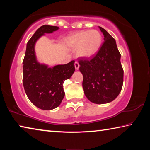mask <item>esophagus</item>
Wrapping results in <instances>:
<instances>
[{
    "label": "esophagus",
    "mask_w": 150,
    "mask_h": 150,
    "mask_svg": "<svg viewBox=\"0 0 150 150\" xmlns=\"http://www.w3.org/2000/svg\"><path fill=\"white\" fill-rule=\"evenodd\" d=\"M79 63H78V62H75V69H77V70H78L79 69Z\"/></svg>",
    "instance_id": "obj_1"
}]
</instances>
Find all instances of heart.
<instances>
[{"instance_id": "obj_1", "label": "heart", "mask_w": 150, "mask_h": 150, "mask_svg": "<svg viewBox=\"0 0 150 150\" xmlns=\"http://www.w3.org/2000/svg\"><path fill=\"white\" fill-rule=\"evenodd\" d=\"M67 42L71 47L79 48L78 54L80 56L90 57L99 50L103 43V36L98 30H83L71 35Z\"/></svg>"}]
</instances>
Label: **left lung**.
I'll list each match as a JSON object with an SVG mask.
<instances>
[{"label":"left lung","mask_w":150,"mask_h":150,"mask_svg":"<svg viewBox=\"0 0 150 150\" xmlns=\"http://www.w3.org/2000/svg\"><path fill=\"white\" fill-rule=\"evenodd\" d=\"M105 41L93 56L79 58L83 75V88L87 98L96 104L110 103L117 97L123 85L124 71L115 40L103 28Z\"/></svg>","instance_id":"1"}]
</instances>
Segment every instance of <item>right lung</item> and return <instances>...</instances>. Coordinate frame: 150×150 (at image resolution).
<instances>
[{
	"label": "right lung",
	"mask_w": 150,
	"mask_h": 150,
	"mask_svg": "<svg viewBox=\"0 0 150 150\" xmlns=\"http://www.w3.org/2000/svg\"><path fill=\"white\" fill-rule=\"evenodd\" d=\"M57 26H44L39 28L27 43L23 60L24 88L32 104L42 110H52L59 106L65 96L63 83L75 71V61L53 68L40 64L35 58L34 45L44 33H52Z\"/></svg>",
	"instance_id": "add662e5"
}]
</instances>
